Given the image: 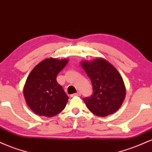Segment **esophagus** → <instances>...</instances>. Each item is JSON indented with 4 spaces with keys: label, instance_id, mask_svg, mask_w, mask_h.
<instances>
[{
    "label": "esophagus",
    "instance_id": "obj_1",
    "mask_svg": "<svg viewBox=\"0 0 152 152\" xmlns=\"http://www.w3.org/2000/svg\"><path fill=\"white\" fill-rule=\"evenodd\" d=\"M81 95V92H77V93L76 94H72V95H71V97H74V96H80Z\"/></svg>",
    "mask_w": 152,
    "mask_h": 152
}]
</instances>
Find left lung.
<instances>
[{"mask_svg": "<svg viewBox=\"0 0 152 152\" xmlns=\"http://www.w3.org/2000/svg\"><path fill=\"white\" fill-rule=\"evenodd\" d=\"M83 70L92 83L93 94L83 102L90 111L101 117L116 112L125 98L126 89L118 71L103 58L82 62Z\"/></svg>", "mask_w": 152, "mask_h": 152, "instance_id": "obj_1", "label": "left lung"}]
</instances>
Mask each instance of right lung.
Returning <instances> with one entry per match:
<instances>
[{"label": "right lung", "mask_w": 152, "mask_h": 152, "mask_svg": "<svg viewBox=\"0 0 152 152\" xmlns=\"http://www.w3.org/2000/svg\"><path fill=\"white\" fill-rule=\"evenodd\" d=\"M67 63V59L47 58L28 76L23 94L28 106L35 114L52 117L65 108L69 96L58 83L56 76Z\"/></svg>", "instance_id": "obj_1"}]
</instances>
